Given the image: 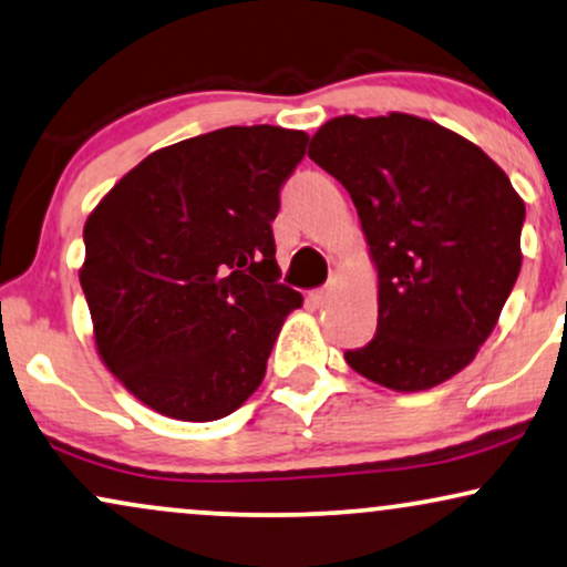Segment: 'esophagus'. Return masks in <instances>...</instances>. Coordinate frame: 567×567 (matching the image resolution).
Segmentation results:
<instances>
[{
    "label": "esophagus",
    "instance_id": "1",
    "mask_svg": "<svg viewBox=\"0 0 567 567\" xmlns=\"http://www.w3.org/2000/svg\"><path fill=\"white\" fill-rule=\"evenodd\" d=\"M332 290H334L332 285H327V288H321V290L313 292V296H311V298H313V303H317V306H324L327 300L332 298Z\"/></svg>",
    "mask_w": 567,
    "mask_h": 567
}]
</instances>
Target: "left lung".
Returning a JSON list of instances; mask_svg holds the SVG:
<instances>
[{
  "instance_id": "left-lung-1",
  "label": "left lung",
  "mask_w": 567,
  "mask_h": 567,
  "mask_svg": "<svg viewBox=\"0 0 567 567\" xmlns=\"http://www.w3.org/2000/svg\"><path fill=\"white\" fill-rule=\"evenodd\" d=\"M308 156L346 185L377 267V334L348 367L395 392L447 382L518 279L526 206L511 177L476 143L403 112L329 120Z\"/></svg>"
}]
</instances>
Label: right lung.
<instances>
[{"instance_id": "right-lung-1", "label": "right lung", "mask_w": 567, "mask_h": 567, "mask_svg": "<svg viewBox=\"0 0 567 567\" xmlns=\"http://www.w3.org/2000/svg\"><path fill=\"white\" fill-rule=\"evenodd\" d=\"M308 135L221 127L148 154L89 214L81 288L104 367L177 421H217L259 390L285 317L271 221Z\"/></svg>"}]
</instances>
